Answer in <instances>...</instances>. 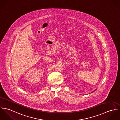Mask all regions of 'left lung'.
I'll return each instance as SVG.
<instances>
[{
	"label": "left lung",
	"instance_id": "obj_1",
	"mask_svg": "<svg viewBox=\"0 0 120 120\" xmlns=\"http://www.w3.org/2000/svg\"><path fill=\"white\" fill-rule=\"evenodd\" d=\"M96 90H97V89H96ZM94 91H95V90H94V91H93V92H94ZM91 93H92V92H91Z\"/></svg>",
	"mask_w": 120,
	"mask_h": 120
}]
</instances>
